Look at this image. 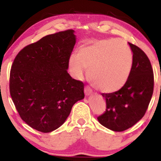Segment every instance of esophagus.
I'll return each mask as SVG.
<instances>
[{
  "instance_id": "esophagus-1",
  "label": "esophagus",
  "mask_w": 161,
  "mask_h": 161,
  "mask_svg": "<svg viewBox=\"0 0 161 161\" xmlns=\"http://www.w3.org/2000/svg\"><path fill=\"white\" fill-rule=\"evenodd\" d=\"M84 92H85L86 96H90L92 93V90H91L90 87H88V86L85 87V89H84Z\"/></svg>"
}]
</instances>
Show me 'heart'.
<instances>
[{"label": "heart", "mask_w": 161, "mask_h": 161, "mask_svg": "<svg viewBox=\"0 0 161 161\" xmlns=\"http://www.w3.org/2000/svg\"><path fill=\"white\" fill-rule=\"evenodd\" d=\"M132 66L129 45L119 39L98 40L82 47L71 55L69 69L76 79H82L86 70L88 79L97 90L111 93L121 90L127 82Z\"/></svg>", "instance_id": "obj_1"}]
</instances>
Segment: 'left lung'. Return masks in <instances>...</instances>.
I'll use <instances>...</instances> for the list:
<instances>
[{"mask_svg": "<svg viewBox=\"0 0 161 161\" xmlns=\"http://www.w3.org/2000/svg\"><path fill=\"white\" fill-rule=\"evenodd\" d=\"M132 51V66L124 86L114 92L102 93L107 109L97 118L114 131L132 127L145 114L153 92V74L148 57L140 48L129 43Z\"/></svg>", "mask_w": 161, "mask_h": 161, "instance_id": "8db88e82", "label": "left lung"}]
</instances>
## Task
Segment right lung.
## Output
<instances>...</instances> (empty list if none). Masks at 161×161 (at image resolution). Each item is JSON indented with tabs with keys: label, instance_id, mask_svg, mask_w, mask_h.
I'll return each mask as SVG.
<instances>
[{
	"label": "right lung",
	"instance_id": "1",
	"mask_svg": "<svg viewBox=\"0 0 161 161\" xmlns=\"http://www.w3.org/2000/svg\"><path fill=\"white\" fill-rule=\"evenodd\" d=\"M76 43L75 31L46 36L15 57L10 94L22 119L31 128L50 132L62 125L73 105L84 99V84L68 73Z\"/></svg>",
	"mask_w": 161,
	"mask_h": 161
}]
</instances>
